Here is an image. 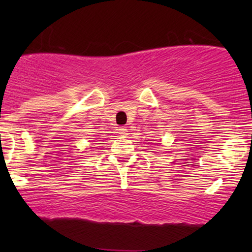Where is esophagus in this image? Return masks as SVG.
<instances>
[{
	"label": "esophagus",
	"instance_id": "obj_1",
	"mask_svg": "<svg viewBox=\"0 0 252 252\" xmlns=\"http://www.w3.org/2000/svg\"><path fill=\"white\" fill-rule=\"evenodd\" d=\"M118 131H120V134L122 135L128 134V129H126V126H120V128H118Z\"/></svg>",
	"mask_w": 252,
	"mask_h": 252
}]
</instances>
